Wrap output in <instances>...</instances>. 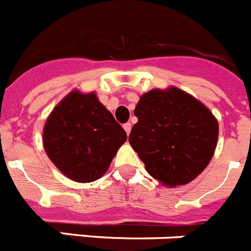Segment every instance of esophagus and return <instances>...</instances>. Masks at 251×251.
Listing matches in <instances>:
<instances>
[{
  "label": "esophagus",
  "mask_w": 251,
  "mask_h": 251,
  "mask_svg": "<svg viewBox=\"0 0 251 251\" xmlns=\"http://www.w3.org/2000/svg\"><path fill=\"white\" fill-rule=\"evenodd\" d=\"M124 128H125V131H126V134H130V131H131V124L130 123H126V124H124Z\"/></svg>",
  "instance_id": "34e87169"
}]
</instances>
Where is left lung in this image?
Returning a JSON list of instances; mask_svg holds the SVG:
<instances>
[{
	"instance_id": "1",
	"label": "left lung",
	"mask_w": 251,
	"mask_h": 251,
	"mask_svg": "<svg viewBox=\"0 0 251 251\" xmlns=\"http://www.w3.org/2000/svg\"><path fill=\"white\" fill-rule=\"evenodd\" d=\"M138 123L128 141L152 178L168 187L187 184L212 158L219 124L188 93L172 87L151 89L135 107Z\"/></svg>"
}]
</instances>
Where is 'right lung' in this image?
<instances>
[{
	"instance_id": "right-lung-1",
	"label": "right lung",
	"mask_w": 251,
	"mask_h": 251,
	"mask_svg": "<svg viewBox=\"0 0 251 251\" xmlns=\"http://www.w3.org/2000/svg\"><path fill=\"white\" fill-rule=\"evenodd\" d=\"M45 151L71 179L88 183L106 173L125 130L95 93H69L50 113L43 132Z\"/></svg>"
}]
</instances>
